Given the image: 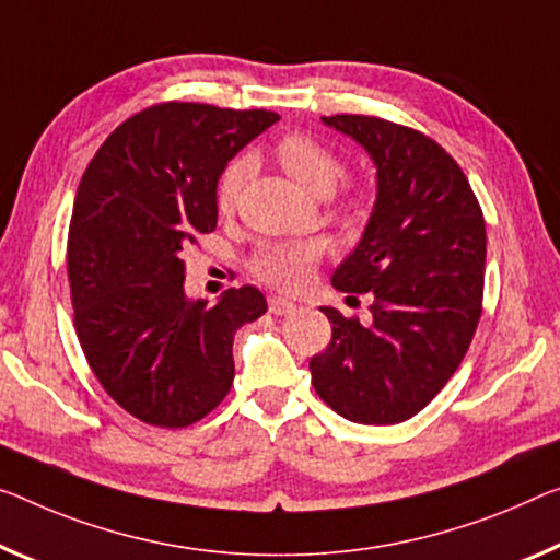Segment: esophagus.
Wrapping results in <instances>:
<instances>
[{"mask_svg":"<svg viewBox=\"0 0 560 560\" xmlns=\"http://www.w3.org/2000/svg\"><path fill=\"white\" fill-rule=\"evenodd\" d=\"M268 305H270L272 315H290L292 310H295V303H290L288 298H278V295H272L268 300Z\"/></svg>","mask_w":560,"mask_h":560,"instance_id":"esophagus-1","label":"esophagus"}]
</instances>
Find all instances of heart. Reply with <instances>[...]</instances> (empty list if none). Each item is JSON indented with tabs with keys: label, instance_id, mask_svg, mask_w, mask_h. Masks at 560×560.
<instances>
[{
	"label": "heart",
	"instance_id": "b5f03b06",
	"mask_svg": "<svg viewBox=\"0 0 560 560\" xmlns=\"http://www.w3.org/2000/svg\"><path fill=\"white\" fill-rule=\"evenodd\" d=\"M275 154H278L280 165L285 167L288 175L295 177L305 190L315 195L332 192L342 177V162L323 142H317L315 137L305 132H290L282 137L275 144ZM247 172H250V160L245 158L230 162V167L222 172L218 185L220 212H230L235 208ZM317 257H320V247L315 243L265 245L255 255L253 270L257 278L270 282L275 288L295 290L307 280V272L313 268V262H317Z\"/></svg>",
	"mask_w": 560,
	"mask_h": 560
}]
</instances>
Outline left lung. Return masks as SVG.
<instances>
[{
    "label": "left lung",
    "mask_w": 560,
    "mask_h": 560,
    "mask_svg": "<svg viewBox=\"0 0 560 560\" xmlns=\"http://www.w3.org/2000/svg\"><path fill=\"white\" fill-rule=\"evenodd\" d=\"M323 125L375 165L363 237L332 272L335 290L373 298V323L320 307L332 340L310 360L313 388L352 423L395 425L423 410L466 358L483 303V212L463 170L423 132L363 115Z\"/></svg>",
    "instance_id": "8db88e82"
}]
</instances>
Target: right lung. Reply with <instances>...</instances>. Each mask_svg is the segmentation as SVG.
<instances>
[{"label":"right lung","mask_w":560,"mask_h":560,"mask_svg":"<svg viewBox=\"0 0 560 560\" xmlns=\"http://www.w3.org/2000/svg\"><path fill=\"white\" fill-rule=\"evenodd\" d=\"M275 112L165 102L117 127L77 187L67 240L74 328L109 398L142 423L185 428L235 377L232 338L268 303L253 285L208 307L187 298L183 253L218 228L228 162Z\"/></svg>","instance_id":"add662e5"}]
</instances>
